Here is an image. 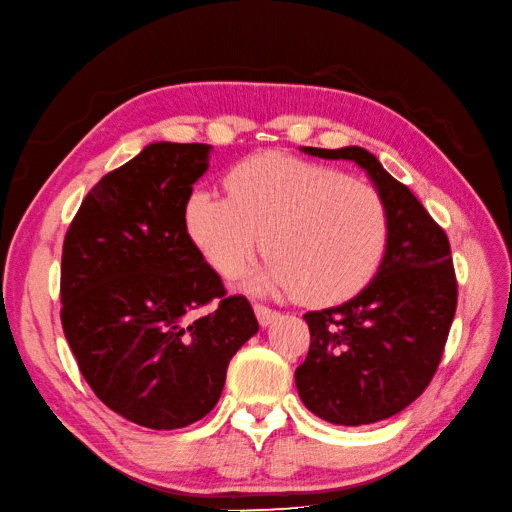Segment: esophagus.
Instances as JSON below:
<instances>
[{"mask_svg":"<svg viewBox=\"0 0 512 512\" xmlns=\"http://www.w3.org/2000/svg\"><path fill=\"white\" fill-rule=\"evenodd\" d=\"M254 313H256L258 323H260V326H263V328H267L269 323L278 317L276 310H271V308H267V306H263V304H256V306H254Z\"/></svg>","mask_w":512,"mask_h":512,"instance_id":"esophagus-1","label":"esophagus"}]
</instances>
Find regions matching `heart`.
I'll return each mask as SVG.
<instances>
[{
    "label": "heart",
    "instance_id": "b5f03b06",
    "mask_svg": "<svg viewBox=\"0 0 512 512\" xmlns=\"http://www.w3.org/2000/svg\"><path fill=\"white\" fill-rule=\"evenodd\" d=\"M228 197L193 189L182 226L206 263L236 278L260 247L269 256L249 286L334 304L376 273L389 236L380 193L319 162L276 152L249 156L228 171Z\"/></svg>",
    "mask_w": 512,
    "mask_h": 512
}]
</instances>
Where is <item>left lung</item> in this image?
<instances>
[{
	"instance_id": "8db88e82",
	"label": "left lung",
	"mask_w": 512,
	"mask_h": 512,
	"mask_svg": "<svg viewBox=\"0 0 512 512\" xmlns=\"http://www.w3.org/2000/svg\"><path fill=\"white\" fill-rule=\"evenodd\" d=\"M299 149L356 162L389 219L373 280L345 304L304 315L310 350L295 369L299 400L310 413L336 426H365L415 402L439 367L458 295L450 241L413 191L367 149Z\"/></svg>"
}]
</instances>
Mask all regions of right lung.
Returning a JSON list of instances; mask_svg holds the SVG:
<instances>
[{"label":"right lung","instance_id":"obj_1","mask_svg":"<svg viewBox=\"0 0 512 512\" xmlns=\"http://www.w3.org/2000/svg\"><path fill=\"white\" fill-rule=\"evenodd\" d=\"M210 149L149 143L93 186L62 245L60 317L82 376L110 410L152 430L206 417L230 358L258 332L247 299L226 295L182 226Z\"/></svg>","mask_w":512,"mask_h":512}]
</instances>
